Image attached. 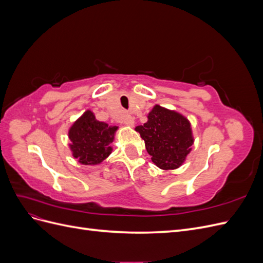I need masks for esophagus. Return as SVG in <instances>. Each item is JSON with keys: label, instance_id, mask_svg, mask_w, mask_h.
Here are the masks:
<instances>
[{"label": "esophagus", "instance_id": "1", "mask_svg": "<svg viewBox=\"0 0 263 263\" xmlns=\"http://www.w3.org/2000/svg\"><path fill=\"white\" fill-rule=\"evenodd\" d=\"M123 123L125 124V125H127V126H130V127H133L134 125H135V118L132 116V115H125L124 116V119H123Z\"/></svg>", "mask_w": 263, "mask_h": 263}]
</instances>
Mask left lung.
Segmentation results:
<instances>
[{"label": "left lung", "mask_w": 263, "mask_h": 263, "mask_svg": "<svg viewBox=\"0 0 263 263\" xmlns=\"http://www.w3.org/2000/svg\"><path fill=\"white\" fill-rule=\"evenodd\" d=\"M148 121L135 130L145 140L151 160L162 170L178 169L192 150L194 138L189 119L182 114L155 105Z\"/></svg>", "instance_id": "8db88e82"}]
</instances>
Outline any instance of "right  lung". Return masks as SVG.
Returning <instances> with one entry per match:
<instances>
[{
	"label": "right lung",
	"instance_id": "obj_1",
	"mask_svg": "<svg viewBox=\"0 0 263 263\" xmlns=\"http://www.w3.org/2000/svg\"><path fill=\"white\" fill-rule=\"evenodd\" d=\"M117 126H109L95 118L87 109L69 129V147L77 160L85 165L99 164L112 154Z\"/></svg>",
	"mask_w": 263,
	"mask_h": 263
}]
</instances>
